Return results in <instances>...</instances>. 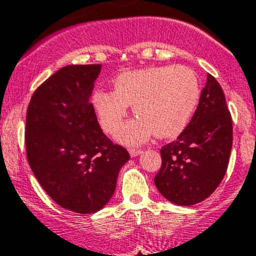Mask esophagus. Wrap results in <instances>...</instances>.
<instances>
[{"instance_id": "1", "label": "esophagus", "mask_w": 256, "mask_h": 256, "mask_svg": "<svg viewBox=\"0 0 256 256\" xmlns=\"http://www.w3.org/2000/svg\"><path fill=\"white\" fill-rule=\"evenodd\" d=\"M128 152H130V156L131 158H136L140 154H142L143 152L140 150V149H130V150H128Z\"/></svg>"}]
</instances>
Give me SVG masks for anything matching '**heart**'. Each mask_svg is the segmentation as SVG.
<instances>
[{"label":"heart","instance_id":"b5f03b06","mask_svg":"<svg viewBox=\"0 0 256 256\" xmlns=\"http://www.w3.org/2000/svg\"><path fill=\"white\" fill-rule=\"evenodd\" d=\"M200 100L196 73L186 66H158L128 71L114 79V91L100 89L92 106L101 128L110 134L132 106L137 116L120 126L116 138L125 144L177 137L194 116Z\"/></svg>","mask_w":256,"mask_h":256}]
</instances>
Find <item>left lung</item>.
<instances>
[{
    "instance_id": "left-lung-1",
    "label": "left lung",
    "mask_w": 256,
    "mask_h": 256,
    "mask_svg": "<svg viewBox=\"0 0 256 256\" xmlns=\"http://www.w3.org/2000/svg\"><path fill=\"white\" fill-rule=\"evenodd\" d=\"M232 148V120L224 91L207 74L195 114L178 138L161 149L155 186L178 206H192L212 195L224 178Z\"/></svg>"
}]
</instances>
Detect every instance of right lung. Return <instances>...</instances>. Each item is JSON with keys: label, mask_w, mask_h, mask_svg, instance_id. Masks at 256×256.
<instances>
[{"label": "right lung", "mask_w": 256, "mask_h": 256, "mask_svg": "<svg viewBox=\"0 0 256 256\" xmlns=\"http://www.w3.org/2000/svg\"><path fill=\"white\" fill-rule=\"evenodd\" d=\"M101 64H70L32 95L26 155L34 177L60 207L96 213L113 196L128 150L102 132L92 104Z\"/></svg>", "instance_id": "1"}]
</instances>
